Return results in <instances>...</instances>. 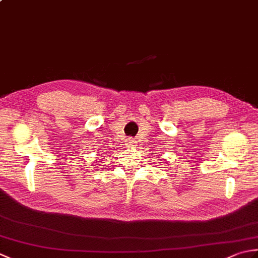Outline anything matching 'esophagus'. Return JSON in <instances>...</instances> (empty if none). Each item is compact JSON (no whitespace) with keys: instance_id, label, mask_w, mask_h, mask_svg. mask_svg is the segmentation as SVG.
<instances>
[{"instance_id":"esophagus-1","label":"esophagus","mask_w":258,"mask_h":258,"mask_svg":"<svg viewBox=\"0 0 258 258\" xmlns=\"http://www.w3.org/2000/svg\"><path fill=\"white\" fill-rule=\"evenodd\" d=\"M135 144V141L133 139H128L127 140V145H134Z\"/></svg>"}]
</instances>
